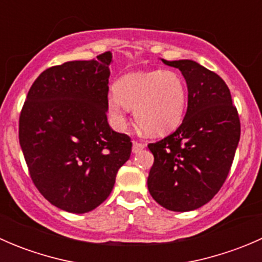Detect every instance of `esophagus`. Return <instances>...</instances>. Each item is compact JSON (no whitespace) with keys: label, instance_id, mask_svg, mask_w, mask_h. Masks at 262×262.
Instances as JSON below:
<instances>
[{"label":"esophagus","instance_id":"esophagus-1","mask_svg":"<svg viewBox=\"0 0 262 262\" xmlns=\"http://www.w3.org/2000/svg\"><path fill=\"white\" fill-rule=\"evenodd\" d=\"M146 147V144L142 143V142H138V141H134L133 142V153H138L139 150H142L143 148Z\"/></svg>","mask_w":262,"mask_h":262}]
</instances>
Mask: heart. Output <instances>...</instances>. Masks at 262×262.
<instances>
[{
    "label": "heart",
    "instance_id": "b5f03b06",
    "mask_svg": "<svg viewBox=\"0 0 262 262\" xmlns=\"http://www.w3.org/2000/svg\"><path fill=\"white\" fill-rule=\"evenodd\" d=\"M187 101L184 78L175 71L153 70L123 76L115 94L107 97V110L118 125L125 121V106L134 109L137 124L153 136L173 130L181 123Z\"/></svg>",
    "mask_w": 262,
    "mask_h": 262
}]
</instances>
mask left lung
I'll return each mask as SVG.
<instances>
[{"mask_svg":"<svg viewBox=\"0 0 262 262\" xmlns=\"http://www.w3.org/2000/svg\"><path fill=\"white\" fill-rule=\"evenodd\" d=\"M179 68L187 84V110L170 136L148 144L153 165L148 190L173 212L198 209L213 199L231 170L241 136L237 107L226 82L194 60L162 59Z\"/></svg>","mask_w":262,"mask_h":262,"instance_id":"1","label":"left lung"}]
</instances>
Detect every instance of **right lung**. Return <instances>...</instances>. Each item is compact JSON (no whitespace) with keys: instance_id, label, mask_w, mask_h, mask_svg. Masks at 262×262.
<instances>
[{"instance_id":"1","label":"right lung","mask_w":262,"mask_h":262,"mask_svg":"<svg viewBox=\"0 0 262 262\" xmlns=\"http://www.w3.org/2000/svg\"><path fill=\"white\" fill-rule=\"evenodd\" d=\"M113 54L53 66L39 75L18 118L29 175L59 209L82 214L106 200L129 160L130 137L107 123Z\"/></svg>"}]
</instances>
